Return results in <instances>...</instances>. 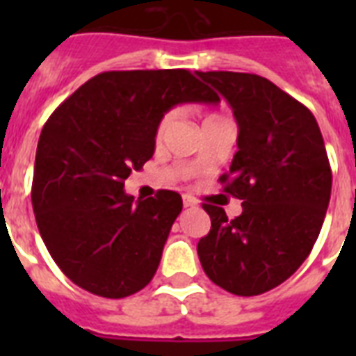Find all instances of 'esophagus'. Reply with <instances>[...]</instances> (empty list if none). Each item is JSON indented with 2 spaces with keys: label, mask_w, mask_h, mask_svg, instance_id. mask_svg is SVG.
<instances>
[{
  "label": "esophagus",
  "mask_w": 356,
  "mask_h": 356,
  "mask_svg": "<svg viewBox=\"0 0 356 356\" xmlns=\"http://www.w3.org/2000/svg\"><path fill=\"white\" fill-rule=\"evenodd\" d=\"M183 205L188 209V207H195V200L190 197V195H183Z\"/></svg>",
  "instance_id": "esophagus-1"
}]
</instances>
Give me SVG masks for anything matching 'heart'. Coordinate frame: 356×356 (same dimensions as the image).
<instances>
[{
    "instance_id": "1",
    "label": "heart",
    "mask_w": 356,
    "mask_h": 356,
    "mask_svg": "<svg viewBox=\"0 0 356 356\" xmlns=\"http://www.w3.org/2000/svg\"><path fill=\"white\" fill-rule=\"evenodd\" d=\"M222 116H218V114H207L205 120H203V125H209V123H216V122H222ZM173 122V113L170 111V113H166L164 116L161 118V122H159V125H156V138H162L164 136V133L168 131V127L172 125Z\"/></svg>"
}]
</instances>
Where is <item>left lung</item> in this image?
<instances>
[{"instance_id":"8db88e82","label":"left lung","mask_w":356,"mask_h":356,"mask_svg":"<svg viewBox=\"0 0 356 356\" xmlns=\"http://www.w3.org/2000/svg\"><path fill=\"white\" fill-rule=\"evenodd\" d=\"M195 74L233 108L238 151L220 181L242 200L234 220L222 207L203 205L212 225L197 254L214 284L259 296L286 281L318 240L332 184L323 136L309 108L266 77Z\"/></svg>"}]
</instances>
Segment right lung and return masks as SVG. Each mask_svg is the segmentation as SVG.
Here are the masks:
<instances>
[{
    "label": "right lung",
    "mask_w": 356,
    "mask_h": 356,
    "mask_svg": "<svg viewBox=\"0 0 356 356\" xmlns=\"http://www.w3.org/2000/svg\"><path fill=\"white\" fill-rule=\"evenodd\" d=\"M188 70L103 72L79 86L42 129L33 211L47 251L77 286L120 299L153 279L177 192L134 201L123 183L155 153L156 125L181 103H216Z\"/></svg>",
    "instance_id": "add662e5"
}]
</instances>
